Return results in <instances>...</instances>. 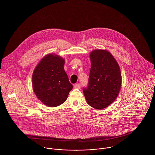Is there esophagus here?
Here are the masks:
<instances>
[{"instance_id": "34e87169", "label": "esophagus", "mask_w": 155, "mask_h": 155, "mask_svg": "<svg viewBox=\"0 0 155 155\" xmlns=\"http://www.w3.org/2000/svg\"><path fill=\"white\" fill-rule=\"evenodd\" d=\"M74 88L76 89H80L81 88V84L79 83L76 84L74 85Z\"/></svg>"}]
</instances>
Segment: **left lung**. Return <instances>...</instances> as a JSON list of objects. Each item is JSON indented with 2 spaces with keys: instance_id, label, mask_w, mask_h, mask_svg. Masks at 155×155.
<instances>
[{
  "instance_id": "obj_1",
  "label": "left lung",
  "mask_w": 155,
  "mask_h": 155,
  "mask_svg": "<svg viewBox=\"0 0 155 155\" xmlns=\"http://www.w3.org/2000/svg\"><path fill=\"white\" fill-rule=\"evenodd\" d=\"M91 69L88 86L83 88L87 103L97 109L111 104L121 87L119 66L110 52L97 49L90 54Z\"/></svg>"
}]
</instances>
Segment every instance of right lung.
<instances>
[{"mask_svg":"<svg viewBox=\"0 0 155 155\" xmlns=\"http://www.w3.org/2000/svg\"><path fill=\"white\" fill-rule=\"evenodd\" d=\"M64 64V60L51 54L44 57L34 70L32 77L34 92L47 106L56 107L63 104L73 88Z\"/></svg>","mask_w":155,"mask_h":155,"instance_id":"1","label":"right lung"}]
</instances>
